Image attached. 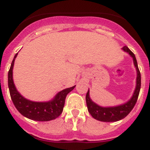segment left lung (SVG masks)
<instances>
[{
	"label": "left lung",
	"instance_id": "1",
	"mask_svg": "<svg viewBox=\"0 0 150 150\" xmlns=\"http://www.w3.org/2000/svg\"><path fill=\"white\" fill-rule=\"evenodd\" d=\"M123 51L126 52L132 57L134 61V65L137 70V79H136V88H135L132 97L128 101L118 106H99L98 104L94 103L90 97V91L88 90V93L86 94V103L88 106V112L92 115L93 118L100 122H113L117 121L122 120V118H125L129 114L135 106L137 100L139 93H140V85H141V77H140V70L138 69L137 62L135 55L131 51L127 46H125L122 48Z\"/></svg>",
	"mask_w": 150,
	"mask_h": 150
}]
</instances>
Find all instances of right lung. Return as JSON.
Segmentation results:
<instances>
[{
	"label": "right lung",
	"mask_w": 150,
	"mask_h": 150,
	"mask_svg": "<svg viewBox=\"0 0 150 150\" xmlns=\"http://www.w3.org/2000/svg\"><path fill=\"white\" fill-rule=\"evenodd\" d=\"M17 54L14 57L8 72V88L15 107L23 116L34 121L47 122L59 117L63 110L66 96L75 88V85L59 91L50 101L35 102L27 100L16 90L13 79V69Z\"/></svg>",
	"instance_id": "add662e5"
}]
</instances>
